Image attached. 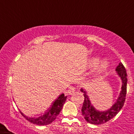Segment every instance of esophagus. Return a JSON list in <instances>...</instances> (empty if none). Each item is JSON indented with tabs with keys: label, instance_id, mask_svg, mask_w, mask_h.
Returning a JSON list of instances; mask_svg holds the SVG:
<instances>
[{
	"label": "esophagus",
	"instance_id": "esophagus-1",
	"mask_svg": "<svg viewBox=\"0 0 134 134\" xmlns=\"http://www.w3.org/2000/svg\"><path fill=\"white\" fill-rule=\"evenodd\" d=\"M76 91V88L75 87H73V86H71L70 87L69 89L68 90V93L69 94H72L73 93H74V91Z\"/></svg>",
	"mask_w": 134,
	"mask_h": 134
}]
</instances>
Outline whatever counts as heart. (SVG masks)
<instances>
[{
  "mask_svg": "<svg viewBox=\"0 0 134 134\" xmlns=\"http://www.w3.org/2000/svg\"><path fill=\"white\" fill-rule=\"evenodd\" d=\"M98 62H99V58H92L90 60V66H91V67L94 66L96 64H97ZM108 65V62H107V60H103V61L100 62L97 66V68H96L94 74L96 76H99L101 74H103L107 70Z\"/></svg>",
  "mask_w": 134,
  "mask_h": 134,
  "instance_id": "obj_1",
  "label": "heart"
}]
</instances>
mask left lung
Segmentation results:
<instances>
[{"label": "left lung", "mask_w": 134, "mask_h": 134, "mask_svg": "<svg viewBox=\"0 0 134 134\" xmlns=\"http://www.w3.org/2000/svg\"><path fill=\"white\" fill-rule=\"evenodd\" d=\"M117 73L122 80L121 91L115 103L107 111H99L96 109L91 105V101L86 94V91L81 88L80 91L84 93V103L82 107V114L85 118V120L88 123L94 125H100L105 124L108 121L113 118L122 109L125 100V96L127 93V75L126 70L121 62L119 64L116 68Z\"/></svg>", "instance_id": "left-lung-1"}]
</instances>
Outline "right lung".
Masks as SVG:
<instances>
[{"label":"right lung","instance_id":"1","mask_svg":"<svg viewBox=\"0 0 134 134\" xmlns=\"http://www.w3.org/2000/svg\"><path fill=\"white\" fill-rule=\"evenodd\" d=\"M67 97L64 96V94H62L59 96V97L52 103V107H49L47 111L43 115H41L39 118H28L23 113H20L21 115L27 119L29 122L34 124L39 125H46L53 122L55 119L56 117L60 113L63 107V105L64 104L65 101L66 100Z\"/></svg>","mask_w":134,"mask_h":134}]
</instances>
